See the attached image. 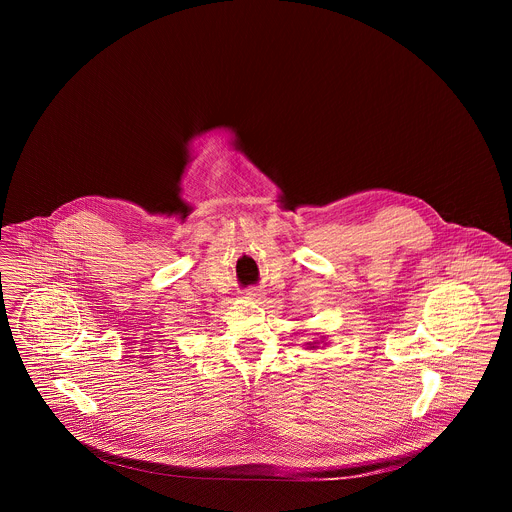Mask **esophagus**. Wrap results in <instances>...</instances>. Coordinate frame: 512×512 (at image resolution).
Returning <instances> with one entry per match:
<instances>
[{"instance_id": "34e87169", "label": "esophagus", "mask_w": 512, "mask_h": 512, "mask_svg": "<svg viewBox=\"0 0 512 512\" xmlns=\"http://www.w3.org/2000/svg\"><path fill=\"white\" fill-rule=\"evenodd\" d=\"M247 298H249V300H259V298H263V294H261L259 289H249V291H247Z\"/></svg>"}]
</instances>
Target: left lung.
Masks as SVG:
<instances>
[{"label": "left lung", "mask_w": 512, "mask_h": 512, "mask_svg": "<svg viewBox=\"0 0 512 512\" xmlns=\"http://www.w3.org/2000/svg\"><path fill=\"white\" fill-rule=\"evenodd\" d=\"M320 344H322V346H326V342H324V336H320V338H316V340H312V342H306L308 350H316Z\"/></svg>", "instance_id": "obj_1"}]
</instances>
